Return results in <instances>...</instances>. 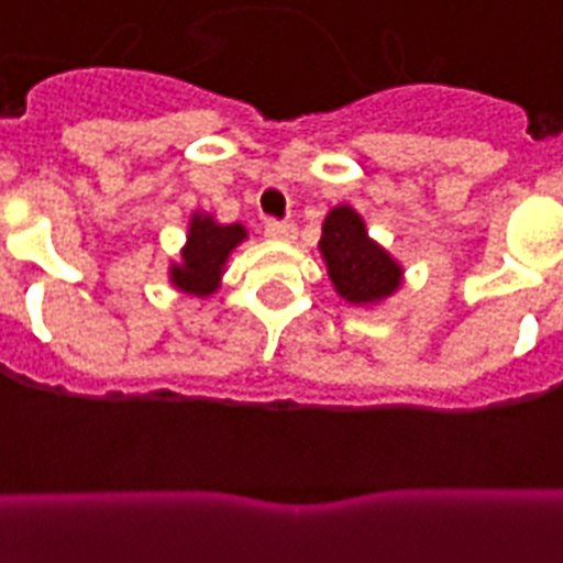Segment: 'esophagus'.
I'll list each match as a JSON object with an SVG mask.
<instances>
[{"label": "esophagus", "instance_id": "esophagus-1", "mask_svg": "<svg viewBox=\"0 0 563 563\" xmlns=\"http://www.w3.org/2000/svg\"><path fill=\"white\" fill-rule=\"evenodd\" d=\"M264 235H267L271 241H292V239H296V227L271 221V224L264 227Z\"/></svg>", "mask_w": 563, "mask_h": 563}]
</instances>
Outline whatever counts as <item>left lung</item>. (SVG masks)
Listing matches in <instances>:
<instances>
[{
	"label": "left lung",
	"mask_w": 563,
	"mask_h": 563,
	"mask_svg": "<svg viewBox=\"0 0 563 563\" xmlns=\"http://www.w3.org/2000/svg\"><path fill=\"white\" fill-rule=\"evenodd\" d=\"M319 253L333 290L351 308H376L406 282L402 264L371 239L365 218L351 203H339L324 216Z\"/></svg>",
	"instance_id": "8db88e82"
}]
</instances>
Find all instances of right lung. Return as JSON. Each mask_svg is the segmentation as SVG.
Segmentation results:
<instances>
[{"label": "right lung", "mask_w": 563, "mask_h": 563, "mask_svg": "<svg viewBox=\"0 0 563 563\" xmlns=\"http://www.w3.org/2000/svg\"><path fill=\"white\" fill-rule=\"evenodd\" d=\"M244 241H247L244 224H221L212 212L195 209L189 218L187 244L180 247L178 262L169 264V285L184 296L207 299L221 287L227 262Z\"/></svg>", "instance_id": "right-lung-1"}]
</instances>
